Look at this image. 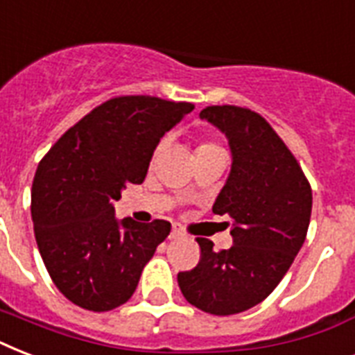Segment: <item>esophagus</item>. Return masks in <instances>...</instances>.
Masks as SVG:
<instances>
[{
  "mask_svg": "<svg viewBox=\"0 0 355 355\" xmlns=\"http://www.w3.org/2000/svg\"><path fill=\"white\" fill-rule=\"evenodd\" d=\"M184 236H186V234H184L182 227H180V225H177V223H175V225H173L171 234H169V237H171V239H177V237H184Z\"/></svg>",
  "mask_w": 355,
  "mask_h": 355,
  "instance_id": "1",
  "label": "esophagus"
}]
</instances>
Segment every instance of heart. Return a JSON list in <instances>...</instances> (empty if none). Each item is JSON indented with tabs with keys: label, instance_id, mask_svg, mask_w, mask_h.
I'll return each instance as SVG.
<instances>
[{
	"label": "heart",
	"instance_id": "b5f03b06",
	"mask_svg": "<svg viewBox=\"0 0 355 355\" xmlns=\"http://www.w3.org/2000/svg\"><path fill=\"white\" fill-rule=\"evenodd\" d=\"M211 149H221V147H219L217 144H211V141H202V144L197 147V150H211ZM160 150H162V145H158V149H156L155 155H158Z\"/></svg>",
	"mask_w": 355,
	"mask_h": 355
}]
</instances>
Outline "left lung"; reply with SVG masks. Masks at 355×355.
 Returning <instances> with one entry per match:
<instances>
[{"label":"left lung","instance_id":"8db88e82","mask_svg":"<svg viewBox=\"0 0 355 355\" xmlns=\"http://www.w3.org/2000/svg\"><path fill=\"white\" fill-rule=\"evenodd\" d=\"M200 119L219 128L232 150V169L211 210L230 217L234 245L217 252L210 239L197 237L199 263L178 272V287L206 313H241L275 291L304 245L311 186L258 112L223 105L200 110Z\"/></svg>","mask_w":355,"mask_h":355}]
</instances>
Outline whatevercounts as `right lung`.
Instances as JSON below:
<instances>
[{
    "label": "right lung",
    "instance_id": "obj_1",
    "mask_svg": "<svg viewBox=\"0 0 355 355\" xmlns=\"http://www.w3.org/2000/svg\"><path fill=\"white\" fill-rule=\"evenodd\" d=\"M150 96L108 99L53 145L36 169L31 216L40 256L64 297L110 311L136 291L171 223L118 221L114 202L145 180L156 145L193 110Z\"/></svg>",
    "mask_w": 355,
    "mask_h": 355
}]
</instances>
